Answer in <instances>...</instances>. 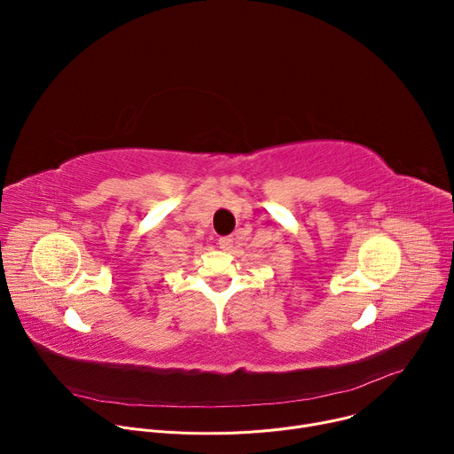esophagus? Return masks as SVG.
<instances>
[{
    "label": "esophagus",
    "mask_w": 454,
    "mask_h": 454,
    "mask_svg": "<svg viewBox=\"0 0 454 454\" xmlns=\"http://www.w3.org/2000/svg\"><path fill=\"white\" fill-rule=\"evenodd\" d=\"M219 247L221 249H231L233 247V237H219Z\"/></svg>",
    "instance_id": "esophagus-1"
}]
</instances>
